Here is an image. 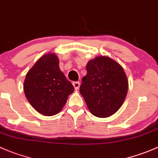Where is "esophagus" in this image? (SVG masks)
<instances>
[{
    "mask_svg": "<svg viewBox=\"0 0 158 158\" xmlns=\"http://www.w3.org/2000/svg\"><path fill=\"white\" fill-rule=\"evenodd\" d=\"M73 85L76 90H78V89H79V86H80V83H79V82H73Z\"/></svg>",
    "mask_w": 158,
    "mask_h": 158,
    "instance_id": "esophagus-1",
    "label": "esophagus"
}]
</instances>
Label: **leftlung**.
I'll return each instance as SVG.
<instances>
[{"label": "left lung", "mask_w": 158, "mask_h": 158, "mask_svg": "<svg viewBox=\"0 0 158 158\" xmlns=\"http://www.w3.org/2000/svg\"><path fill=\"white\" fill-rule=\"evenodd\" d=\"M79 92L94 116L107 117L120 108L127 96L128 80L122 66L107 57H97L86 65Z\"/></svg>", "instance_id": "left-lung-1"}]
</instances>
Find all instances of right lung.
Segmentation results:
<instances>
[{"mask_svg": "<svg viewBox=\"0 0 158 158\" xmlns=\"http://www.w3.org/2000/svg\"><path fill=\"white\" fill-rule=\"evenodd\" d=\"M23 89L31 105L44 116L58 114L74 91L54 54H45L35 64L26 74Z\"/></svg>", "mask_w": 158, "mask_h": 158, "instance_id": "1", "label": "right lung"}]
</instances>
